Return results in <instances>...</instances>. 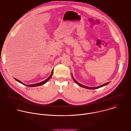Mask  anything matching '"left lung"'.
I'll list each match as a JSON object with an SVG mask.
<instances>
[{
    "label": "left lung",
    "instance_id": "obj_1",
    "mask_svg": "<svg viewBox=\"0 0 131 131\" xmlns=\"http://www.w3.org/2000/svg\"><path fill=\"white\" fill-rule=\"evenodd\" d=\"M71 77H72V78L73 81H74V82H75L78 85H79V86H81V87H82V88L87 89H91V90H92V89H99V88H101V87H103V86H105V85H107L108 84H109V83H110V82H107V83H105V84H103V85H100V86H97V87H93V88H92V87H88V86H85V85H82V84L79 83V82H78L75 80V79H74V78H73V77L72 76V75H71Z\"/></svg>",
    "mask_w": 131,
    "mask_h": 131
}]
</instances>
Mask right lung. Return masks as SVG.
Masks as SVG:
<instances>
[{
  "instance_id": "add662e5",
  "label": "right lung",
  "mask_w": 131,
  "mask_h": 131,
  "mask_svg": "<svg viewBox=\"0 0 131 131\" xmlns=\"http://www.w3.org/2000/svg\"><path fill=\"white\" fill-rule=\"evenodd\" d=\"M53 70H52V72H51V74H50V76L46 80H45V81H42V82H39V83H36V84H25L23 83V82H22L21 81L17 80V79L14 78V79H15L16 81H18V82H20V83H21V84H23V85H26V86H29V87L37 86H40V85H43V84H45V83L51 78V77H52V74H53Z\"/></svg>"
}]
</instances>
